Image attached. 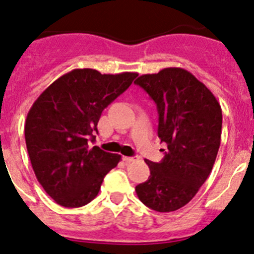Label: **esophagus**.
Here are the masks:
<instances>
[{
  "label": "esophagus",
  "instance_id": "esophagus-1",
  "mask_svg": "<svg viewBox=\"0 0 254 254\" xmlns=\"http://www.w3.org/2000/svg\"><path fill=\"white\" fill-rule=\"evenodd\" d=\"M137 159H139L137 156H124V157H123V160H124L127 164H130V162H135Z\"/></svg>",
  "mask_w": 254,
  "mask_h": 254
}]
</instances>
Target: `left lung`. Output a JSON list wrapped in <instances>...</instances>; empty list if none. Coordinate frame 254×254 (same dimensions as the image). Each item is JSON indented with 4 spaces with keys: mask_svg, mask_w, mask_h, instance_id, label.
I'll return each instance as SVG.
<instances>
[{
    "mask_svg": "<svg viewBox=\"0 0 254 254\" xmlns=\"http://www.w3.org/2000/svg\"><path fill=\"white\" fill-rule=\"evenodd\" d=\"M134 83L156 103L157 135L167 144L162 161L145 160L150 176L135 191L151 210L176 211L195 197L212 171L222 132L221 105L202 82L182 68L142 74Z\"/></svg>",
    "mask_w": 254,
    "mask_h": 254,
    "instance_id": "left-lung-1",
    "label": "left lung"
}]
</instances>
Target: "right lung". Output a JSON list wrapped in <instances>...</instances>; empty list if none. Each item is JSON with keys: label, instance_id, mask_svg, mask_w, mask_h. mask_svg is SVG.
I'll return each instance as SVG.
<instances>
[{"label": "right lung", "instance_id": "1", "mask_svg": "<svg viewBox=\"0 0 254 254\" xmlns=\"http://www.w3.org/2000/svg\"><path fill=\"white\" fill-rule=\"evenodd\" d=\"M136 77L73 69L31 107L24 124L27 151L37 180L58 205L82 207L94 200L105 175L122 160L98 146L90 149L88 141H94L103 110Z\"/></svg>", "mask_w": 254, "mask_h": 254}]
</instances>
